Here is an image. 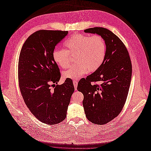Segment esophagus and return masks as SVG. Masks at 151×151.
<instances>
[{"instance_id": "1", "label": "esophagus", "mask_w": 151, "mask_h": 151, "mask_svg": "<svg viewBox=\"0 0 151 151\" xmlns=\"http://www.w3.org/2000/svg\"><path fill=\"white\" fill-rule=\"evenodd\" d=\"M73 84H74V88L76 90L77 88V84H78V83H77V81H76V80H74V81H73Z\"/></svg>"}]
</instances>
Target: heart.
I'll return each instance as SVG.
<instances>
[{"mask_svg": "<svg viewBox=\"0 0 151 151\" xmlns=\"http://www.w3.org/2000/svg\"><path fill=\"white\" fill-rule=\"evenodd\" d=\"M65 49L53 50L54 62L62 68H66L71 62L70 55H75L77 62L63 72L65 79H77L89 72H94L101 66L106 57V45L101 36H92L76 34L64 42Z\"/></svg>", "mask_w": 151, "mask_h": 151, "instance_id": "obj_1", "label": "heart"}]
</instances>
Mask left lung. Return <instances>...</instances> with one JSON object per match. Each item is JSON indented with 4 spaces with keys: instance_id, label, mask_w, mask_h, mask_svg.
<instances>
[{
    "instance_id": "left-lung-1",
    "label": "left lung",
    "mask_w": 151,
    "mask_h": 151,
    "mask_svg": "<svg viewBox=\"0 0 151 151\" xmlns=\"http://www.w3.org/2000/svg\"><path fill=\"white\" fill-rule=\"evenodd\" d=\"M84 32L101 36L106 45L101 66L81 79L77 86V90L84 95L83 104L88 120L103 125L116 117L124 106L130 85L132 63L125 45L111 31L95 27ZM92 81L101 84L93 85Z\"/></svg>"
}]
</instances>
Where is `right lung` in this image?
<instances>
[{
    "mask_svg": "<svg viewBox=\"0 0 151 151\" xmlns=\"http://www.w3.org/2000/svg\"><path fill=\"white\" fill-rule=\"evenodd\" d=\"M67 31L39 30L23 44L18 62L22 96L32 114L44 123L55 125L65 120L74 87L71 79L58 85L60 72L52 53Z\"/></svg>",
    "mask_w": 151,
    "mask_h": 151,
    "instance_id": "right-lung-1",
    "label": "right lung"
}]
</instances>
